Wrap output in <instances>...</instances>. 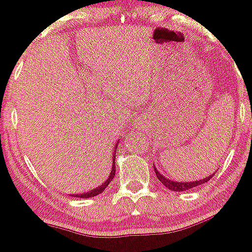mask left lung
<instances>
[{"label":"left lung","mask_w":252,"mask_h":252,"mask_svg":"<svg viewBox=\"0 0 252 252\" xmlns=\"http://www.w3.org/2000/svg\"><path fill=\"white\" fill-rule=\"evenodd\" d=\"M154 169H155V173H156L159 182H161L164 187L168 188L169 190H172V191H177V192L187 191V190L192 189V188H196V187H199V185L205 184L206 182H208V180L213 177V174H211V175H208V177H205L204 179L192 180V182H178V180H172V179H168V178L164 177L163 174L159 173L158 169H157L156 167H154Z\"/></svg>","instance_id":"obj_1"}]
</instances>
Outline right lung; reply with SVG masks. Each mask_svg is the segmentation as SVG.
I'll return each mask as SVG.
<instances>
[{"label": "right lung", "instance_id": "add662e5", "mask_svg": "<svg viewBox=\"0 0 252 252\" xmlns=\"http://www.w3.org/2000/svg\"><path fill=\"white\" fill-rule=\"evenodd\" d=\"M119 144V140L116 142V145H114L113 147V157H112V161H113V163H112V169H111V173L108 175L107 179L105 180V183H102L101 185H98L97 188H95V189L90 190V191L88 192H84V194H70L69 196H75V197H83V199H88V197H93V196H96V195L101 194V192H103V190L107 188V185L110 184L112 182V179L114 178V174H116V166H114V159H116V156H114V154H116V150H117V146H118Z\"/></svg>", "mask_w": 252, "mask_h": 252}]
</instances>
